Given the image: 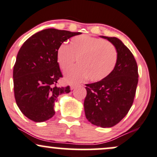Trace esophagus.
I'll list each match as a JSON object with an SVG mask.
<instances>
[{"label":"esophagus","mask_w":157,"mask_h":157,"mask_svg":"<svg viewBox=\"0 0 157 157\" xmlns=\"http://www.w3.org/2000/svg\"><path fill=\"white\" fill-rule=\"evenodd\" d=\"M77 86L78 85H77V84H72V85H71V90H74V89L75 88V87H77Z\"/></svg>","instance_id":"esophagus-1"}]
</instances>
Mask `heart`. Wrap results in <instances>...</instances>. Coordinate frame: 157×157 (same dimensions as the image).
I'll use <instances>...</instances> for the list:
<instances>
[{
    "mask_svg": "<svg viewBox=\"0 0 157 157\" xmlns=\"http://www.w3.org/2000/svg\"><path fill=\"white\" fill-rule=\"evenodd\" d=\"M56 58L64 71L71 68L77 59L78 66L66 74L67 81L78 83L88 78L92 82H98L114 70L118 53L114 46L105 40L81 34L72 37L69 45L59 46Z\"/></svg>",
    "mask_w": 157,
    "mask_h": 157,
    "instance_id": "b5f03b06",
    "label": "heart"
}]
</instances>
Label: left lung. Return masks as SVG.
Returning <instances> with one entry per match:
<instances>
[{
	"mask_svg": "<svg viewBox=\"0 0 157 157\" xmlns=\"http://www.w3.org/2000/svg\"><path fill=\"white\" fill-rule=\"evenodd\" d=\"M114 45L118 53L116 67L105 80L86 84V117L92 123L109 128L120 123L134 101L138 82V65L134 56L120 40L101 36Z\"/></svg>",
	"mask_w": 157,
	"mask_h": 157,
	"instance_id": "8db88e82",
	"label": "left lung"
}]
</instances>
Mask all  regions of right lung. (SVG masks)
<instances>
[{
	"label": "right lung",
	"instance_id": "obj_1",
	"mask_svg": "<svg viewBox=\"0 0 157 157\" xmlns=\"http://www.w3.org/2000/svg\"><path fill=\"white\" fill-rule=\"evenodd\" d=\"M80 32L48 29L39 31L23 44L13 67V89L16 102L26 117L37 123L55 114L58 96L71 92L60 87L62 76L57 62V49L62 43Z\"/></svg>",
	"mask_w": 157,
	"mask_h": 157
}]
</instances>
